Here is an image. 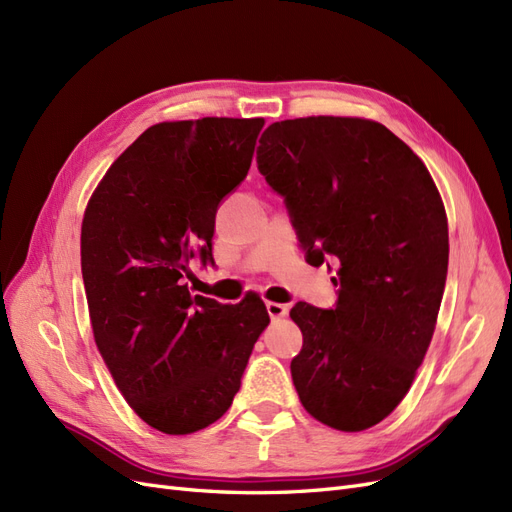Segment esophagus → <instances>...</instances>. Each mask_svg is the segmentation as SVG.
Masks as SVG:
<instances>
[{"mask_svg":"<svg viewBox=\"0 0 512 512\" xmlns=\"http://www.w3.org/2000/svg\"><path fill=\"white\" fill-rule=\"evenodd\" d=\"M266 308H268V315H270L272 319H283V317H287V315H289V306H287V304L268 302V304H266Z\"/></svg>","mask_w":512,"mask_h":512,"instance_id":"34e87169","label":"esophagus"}]
</instances>
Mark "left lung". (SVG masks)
Instances as JSON below:
<instances>
[{"instance_id": "8db88e82", "label": "left lung", "mask_w": 512, "mask_h": 512, "mask_svg": "<svg viewBox=\"0 0 512 512\" xmlns=\"http://www.w3.org/2000/svg\"><path fill=\"white\" fill-rule=\"evenodd\" d=\"M257 163L308 261L338 266L334 310L289 312L304 336L293 385L310 417L364 432L404 400L430 349L449 268L442 197L410 146L370 119L272 123Z\"/></svg>"}]
</instances>
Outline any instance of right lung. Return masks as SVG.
Here are the masks:
<instances>
[{
    "mask_svg": "<svg viewBox=\"0 0 512 512\" xmlns=\"http://www.w3.org/2000/svg\"><path fill=\"white\" fill-rule=\"evenodd\" d=\"M263 119L204 117L148 127L112 163L82 217L80 266L93 338L136 415L170 436L221 419L270 323L257 293L191 295L214 214L249 174Z\"/></svg>",
    "mask_w": 512,
    "mask_h": 512,
    "instance_id": "right-lung-1",
    "label": "right lung"
}]
</instances>
